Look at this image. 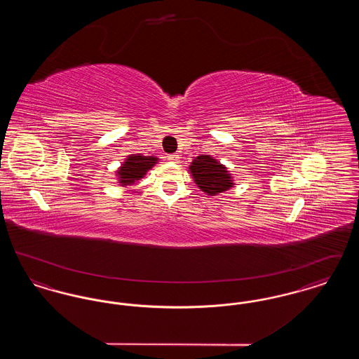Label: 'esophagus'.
<instances>
[{"label": "esophagus", "mask_w": 359, "mask_h": 359, "mask_svg": "<svg viewBox=\"0 0 359 359\" xmlns=\"http://www.w3.org/2000/svg\"><path fill=\"white\" fill-rule=\"evenodd\" d=\"M167 157H168V160L172 161V163H179V160H180V156L177 154H168Z\"/></svg>", "instance_id": "obj_1"}]
</instances>
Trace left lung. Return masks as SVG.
Segmentation results:
<instances>
[{
  "label": "left lung",
  "instance_id": "8db88e82",
  "mask_svg": "<svg viewBox=\"0 0 359 359\" xmlns=\"http://www.w3.org/2000/svg\"><path fill=\"white\" fill-rule=\"evenodd\" d=\"M189 171L192 173L198 187L205 191L207 195H217L233 187L226 168L222 164L211 158L208 154L198 156L192 161Z\"/></svg>",
  "mask_w": 359,
  "mask_h": 359
}]
</instances>
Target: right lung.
<instances>
[{"label": "right lung", "instance_id": "obj_1", "mask_svg": "<svg viewBox=\"0 0 359 359\" xmlns=\"http://www.w3.org/2000/svg\"><path fill=\"white\" fill-rule=\"evenodd\" d=\"M154 164H156L154 157H145L141 154L129 156L118 171L120 183L122 184L135 183V180L141 179L148 170H151L154 167Z\"/></svg>", "mask_w": 359, "mask_h": 359}]
</instances>
